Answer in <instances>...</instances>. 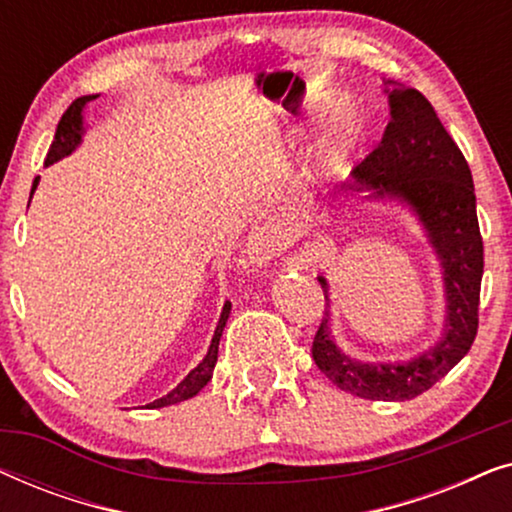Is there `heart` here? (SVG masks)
I'll return each instance as SVG.
<instances>
[{
	"instance_id": "b5f03b06",
	"label": "heart",
	"mask_w": 512,
	"mask_h": 512,
	"mask_svg": "<svg viewBox=\"0 0 512 512\" xmlns=\"http://www.w3.org/2000/svg\"><path fill=\"white\" fill-rule=\"evenodd\" d=\"M338 109H340L338 100H324V104H321V111H324V114H335ZM356 132H359V123H356V118L352 114L342 116L340 130H338V146H347L356 137Z\"/></svg>"
}]
</instances>
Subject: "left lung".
<instances>
[{
	"instance_id": "left-lung-1",
	"label": "left lung",
	"mask_w": 512,
	"mask_h": 512,
	"mask_svg": "<svg viewBox=\"0 0 512 512\" xmlns=\"http://www.w3.org/2000/svg\"><path fill=\"white\" fill-rule=\"evenodd\" d=\"M391 121L382 142L356 165L354 186L408 200L424 221L445 268V338L410 363H359L335 347L328 312L312 340L321 373L347 394L370 401H410L450 373L478 335L485 249L475 214V188L464 153L443 128L431 102L415 88L389 93ZM349 186V188H354ZM328 300L326 279L319 277Z\"/></svg>"
}]
</instances>
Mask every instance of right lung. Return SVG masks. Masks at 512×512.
<instances>
[{
  "mask_svg": "<svg viewBox=\"0 0 512 512\" xmlns=\"http://www.w3.org/2000/svg\"><path fill=\"white\" fill-rule=\"evenodd\" d=\"M90 100H95V95L76 97V100L67 107L65 114H62L60 123H58V130H55V139H53L51 149H48V153H46V165H51V163H55V160L69 156V153L74 151V146L81 142V109H83V104L90 102ZM37 181L39 179H34L32 191L37 188ZM30 198H32V195H30ZM228 314H230V303H226V307H223L219 326H216V331H214L212 345H209V352H207L205 359H202V363H198V368H193L191 373L184 377V382H181L177 389H172L167 396L149 403V408H165V405L188 401V398H193L202 387H205L209 380H212L216 359H219V340H221L223 326H226V321H228Z\"/></svg>",
  "mask_w": 512,
  "mask_h": 512,
  "instance_id": "right-lung-1",
  "label": "right lung"
}]
</instances>
